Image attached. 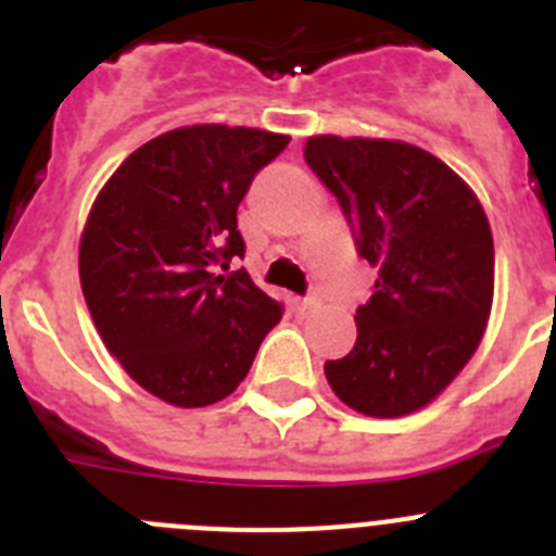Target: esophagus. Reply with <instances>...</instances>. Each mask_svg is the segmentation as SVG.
Here are the masks:
<instances>
[{"label":"esophagus","mask_w":556,"mask_h":556,"mask_svg":"<svg viewBox=\"0 0 556 556\" xmlns=\"http://www.w3.org/2000/svg\"><path fill=\"white\" fill-rule=\"evenodd\" d=\"M320 306V298H317V294H306V298H298V301H294V308H298V312L301 314H308V312H314V308Z\"/></svg>","instance_id":"obj_1"}]
</instances>
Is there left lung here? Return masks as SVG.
Instances as JSON below:
<instances>
[{"label": "left lung", "instance_id": "8db88e82", "mask_svg": "<svg viewBox=\"0 0 556 556\" xmlns=\"http://www.w3.org/2000/svg\"><path fill=\"white\" fill-rule=\"evenodd\" d=\"M306 164L378 269L348 356L326 362L339 401L401 417L434 401L479 348L493 306V233L468 184L420 147L314 136Z\"/></svg>", "mask_w": 556, "mask_h": 556}]
</instances>
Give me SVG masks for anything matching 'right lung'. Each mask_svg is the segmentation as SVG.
<instances>
[{"label":"right lung","instance_id":"obj_1","mask_svg":"<svg viewBox=\"0 0 556 556\" xmlns=\"http://www.w3.org/2000/svg\"><path fill=\"white\" fill-rule=\"evenodd\" d=\"M289 144L255 127L194 125L147 141L88 214L80 283L108 351L172 406H208L242 384L283 306L250 281L236 208Z\"/></svg>","mask_w":556,"mask_h":556}]
</instances>
